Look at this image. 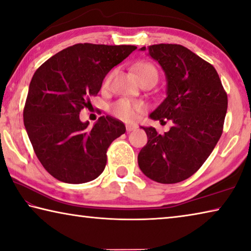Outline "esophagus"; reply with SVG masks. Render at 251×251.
Here are the masks:
<instances>
[{"label":"esophagus","instance_id":"34e87169","mask_svg":"<svg viewBox=\"0 0 251 251\" xmlns=\"http://www.w3.org/2000/svg\"><path fill=\"white\" fill-rule=\"evenodd\" d=\"M126 131H128V132H131V131L137 129V126H135V125H126Z\"/></svg>","mask_w":251,"mask_h":251}]
</instances>
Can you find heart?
I'll return each mask as SVG.
<instances>
[{
  "mask_svg": "<svg viewBox=\"0 0 251 251\" xmlns=\"http://www.w3.org/2000/svg\"><path fill=\"white\" fill-rule=\"evenodd\" d=\"M135 72H137L139 80L146 79L147 76L150 75L158 76L157 70H155L153 65H151L150 63H138L135 65ZM112 75L113 73L111 72L105 76V79L103 81V88H106L110 84ZM142 108L143 105L141 102L132 101L129 100V99H120V100L114 102L112 106H111V112H112L114 117L121 119V120L131 122L134 121L135 119L138 118L139 113L142 111Z\"/></svg>",
  "mask_w": 251,
  "mask_h": 251,
  "instance_id": "heart-1",
  "label": "heart"
}]
</instances>
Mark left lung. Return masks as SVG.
Instances as JSON below:
<instances>
[{"label": "left lung", "mask_w": 251, "mask_h": 251, "mask_svg": "<svg viewBox=\"0 0 251 251\" xmlns=\"http://www.w3.org/2000/svg\"><path fill=\"white\" fill-rule=\"evenodd\" d=\"M141 51L157 61L167 81V97L149 118L174 126L159 134L141 126L148 142L138 154L140 170L159 183L188 179L202 166L223 133L228 99L216 69L179 44H154Z\"/></svg>", "instance_id": "8db88e82"}]
</instances>
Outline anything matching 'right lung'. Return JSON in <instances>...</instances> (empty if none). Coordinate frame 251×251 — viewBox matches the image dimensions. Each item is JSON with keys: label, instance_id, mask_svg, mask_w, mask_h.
Returning a JSON list of instances; mask_svg holds the SVG:
<instances>
[{"label": "right lung", "instance_id": "right-lung-1", "mask_svg": "<svg viewBox=\"0 0 251 251\" xmlns=\"http://www.w3.org/2000/svg\"><path fill=\"white\" fill-rule=\"evenodd\" d=\"M137 47L79 43L36 70L23 111L24 126L44 169L65 183L92 181L103 172L106 150L126 132L121 121L100 117L92 128L80 120L89 97L100 91L110 70Z\"/></svg>", "mask_w": 251, "mask_h": 251}]
</instances>
